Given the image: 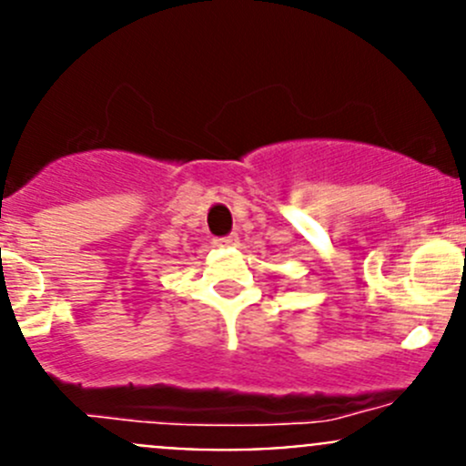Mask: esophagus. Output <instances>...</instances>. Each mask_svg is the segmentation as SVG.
<instances>
[{"label":"esophagus","instance_id":"esophagus-1","mask_svg":"<svg viewBox=\"0 0 466 466\" xmlns=\"http://www.w3.org/2000/svg\"><path fill=\"white\" fill-rule=\"evenodd\" d=\"M214 243L218 248H234V246H238V237H237V234H229V237L214 238Z\"/></svg>","mask_w":466,"mask_h":466}]
</instances>
